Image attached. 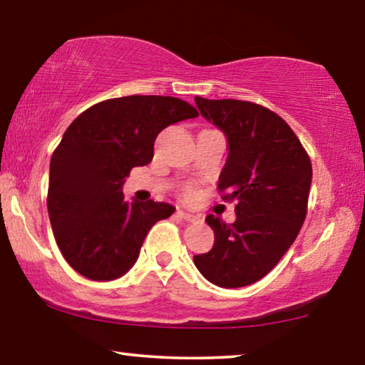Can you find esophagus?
<instances>
[{"instance_id":"34e87169","label":"esophagus","mask_w":365,"mask_h":365,"mask_svg":"<svg viewBox=\"0 0 365 365\" xmlns=\"http://www.w3.org/2000/svg\"><path fill=\"white\" fill-rule=\"evenodd\" d=\"M178 215H179V219H182V220H186V222H197L199 220L197 215L184 212V210H178Z\"/></svg>"}]
</instances>
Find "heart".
<instances>
[{
  "label": "heart",
  "instance_id": "1",
  "mask_svg": "<svg viewBox=\"0 0 365 365\" xmlns=\"http://www.w3.org/2000/svg\"><path fill=\"white\" fill-rule=\"evenodd\" d=\"M182 195L186 199H191L192 195H194V189L191 186H186V187H184V191H182Z\"/></svg>",
  "mask_w": 365,
  "mask_h": 365
}]
</instances>
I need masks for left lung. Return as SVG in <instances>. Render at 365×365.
I'll return each mask as SVG.
<instances>
[{
    "instance_id": "obj_1",
    "label": "left lung",
    "mask_w": 365,
    "mask_h": 365,
    "mask_svg": "<svg viewBox=\"0 0 365 365\" xmlns=\"http://www.w3.org/2000/svg\"><path fill=\"white\" fill-rule=\"evenodd\" d=\"M195 105L229 140L217 189L237 202V219L205 217L215 242L194 263L217 287H247L265 277L298 237L308 212L311 160L287 121L267 107L202 97Z\"/></svg>"
}]
</instances>
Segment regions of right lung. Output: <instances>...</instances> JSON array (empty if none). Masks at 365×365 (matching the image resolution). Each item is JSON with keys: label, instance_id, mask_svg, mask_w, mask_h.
<instances>
[{"label": "right lung", "instance_id": "1", "mask_svg": "<svg viewBox=\"0 0 365 365\" xmlns=\"http://www.w3.org/2000/svg\"><path fill=\"white\" fill-rule=\"evenodd\" d=\"M199 115L163 95H130L92 105L68 125L51 158L47 210L57 247L82 277L107 282L138 258L148 230L168 219L166 202H128L121 184L153 160L166 126Z\"/></svg>", "mask_w": 365, "mask_h": 365}]
</instances>
